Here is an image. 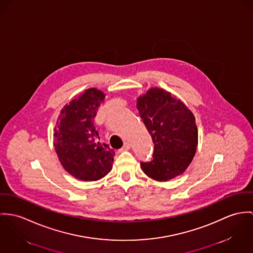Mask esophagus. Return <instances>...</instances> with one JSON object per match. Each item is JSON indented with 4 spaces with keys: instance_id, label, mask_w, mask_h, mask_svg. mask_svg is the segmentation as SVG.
I'll use <instances>...</instances> for the list:
<instances>
[{
    "instance_id": "1",
    "label": "esophagus",
    "mask_w": 253,
    "mask_h": 253,
    "mask_svg": "<svg viewBox=\"0 0 253 253\" xmlns=\"http://www.w3.org/2000/svg\"><path fill=\"white\" fill-rule=\"evenodd\" d=\"M130 146H131V144L128 142V141H126V142H124V144H123V146H122V150H128L129 148H130Z\"/></svg>"
}]
</instances>
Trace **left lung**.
Listing matches in <instances>:
<instances>
[{
    "label": "left lung",
    "instance_id": "left-lung-1",
    "mask_svg": "<svg viewBox=\"0 0 253 253\" xmlns=\"http://www.w3.org/2000/svg\"><path fill=\"white\" fill-rule=\"evenodd\" d=\"M137 109L154 143L153 159L140 162L142 170L159 181L182 173L191 163L198 144L193 113L159 88H152L140 97Z\"/></svg>",
    "mask_w": 253,
    "mask_h": 253
}]
</instances>
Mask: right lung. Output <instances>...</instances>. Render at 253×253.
I'll return each mask as SVG.
<instances>
[{"label": "right lung", "instance_id": "add662e5", "mask_svg": "<svg viewBox=\"0 0 253 253\" xmlns=\"http://www.w3.org/2000/svg\"><path fill=\"white\" fill-rule=\"evenodd\" d=\"M105 94L95 88L87 89L66 105L58 117L54 147L67 171L75 177L98 180L113 167L114 150L100 141L94 118Z\"/></svg>", "mask_w": 253, "mask_h": 253}]
</instances>
